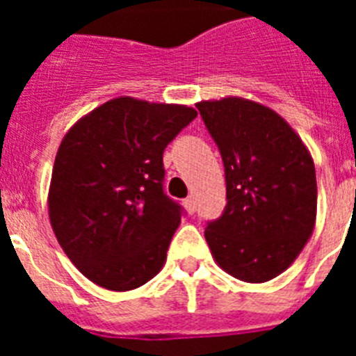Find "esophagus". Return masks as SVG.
Masks as SVG:
<instances>
[{
  "label": "esophagus",
  "instance_id": "1",
  "mask_svg": "<svg viewBox=\"0 0 356 356\" xmlns=\"http://www.w3.org/2000/svg\"><path fill=\"white\" fill-rule=\"evenodd\" d=\"M184 207H186L188 214H194V212H195V201H194V197H192V195L184 200Z\"/></svg>",
  "mask_w": 356,
  "mask_h": 356
}]
</instances>
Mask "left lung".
<instances>
[{"mask_svg": "<svg viewBox=\"0 0 356 356\" xmlns=\"http://www.w3.org/2000/svg\"><path fill=\"white\" fill-rule=\"evenodd\" d=\"M195 107L225 168L227 205L205 229L212 257L240 281H270L314 229L312 156L293 129L259 103L225 97Z\"/></svg>", "mask_w": 356, "mask_h": 356, "instance_id": "8db88e82", "label": "left lung"}]
</instances>
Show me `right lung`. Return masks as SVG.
Segmentation results:
<instances>
[{
  "mask_svg": "<svg viewBox=\"0 0 356 356\" xmlns=\"http://www.w3.org/2000/svg\"><path fill=\"white\" fill-rule=\"evenodd\" d=\"M195 116L184 105L118 97L63 138L49 220L64 253L92 282L125 292L164 266L184 211L164 192L162 153Z\"/></svg>",
  "mask_w": 356,
  "mask_h": 356,
  "instance_id": "right-lung-1",
  "label": "right lung"
}]
</instances>
